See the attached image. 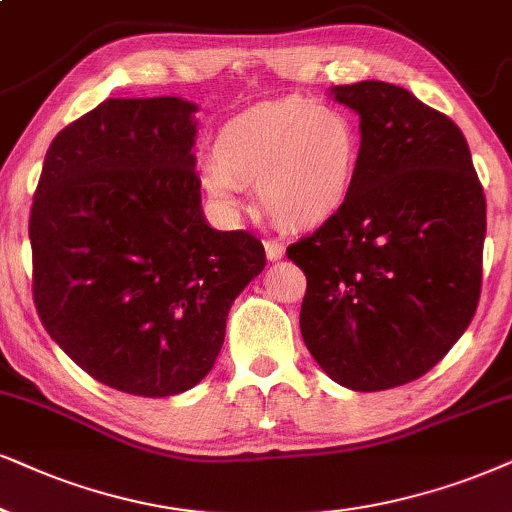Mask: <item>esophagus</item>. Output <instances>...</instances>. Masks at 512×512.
<instances>
[{
	"label": "esophagus",
	"instance_id": "1",
	"mask_svg": "<svg viewBox=\"0 0 512 512\" xmlns=\"http://www.w3.org/2000/svg\"><path fill=\"white\" fill-rule=\"evenodd\" d=\"M264 252H267V260L278 262L283 255H286V248H283L278 241H264Z\"/></svg>",
	"mask_w": 512,
	"mask_h": 512
}]
</instances>
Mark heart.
Returning <instances> with one entry per match:
<instances>
[{"mask_svg":"<svg viewBox=\"0 0 512 512\" xmlns=\"http://www.w3.org/2000/svg\"><path fill=\"white\" fill-rule=\"evenodd\" d=\"M359 132L338 108L290 96L231 120L200 184L224 215L241 208V184L257 186L283 229H314L338 215L359 170Z\"/></svg>","mask_w":512,"mask_h":512,"instance_id":"obj_1","label":"heart"}]
</instances>
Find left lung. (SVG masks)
<instances>
[{
	"mask_svg": "<svg viewBox=\"0 0 512 512\" xmlns=\"http://www.w3.org/2000/svg\"><path fill=\"white\" fill-rule=\"evenodd\" d=\"M359 115L352 196L286 250L307 276L300 331L326 375L378 392L428 373L475 316L487 203L463 132L409 89L331 87Z\"/></svg>",
	"mask_w": 512,
	"mask_h": 512,
	"instance_id": "left-lung-1",
	"label": "left lung"
}]
</instances>
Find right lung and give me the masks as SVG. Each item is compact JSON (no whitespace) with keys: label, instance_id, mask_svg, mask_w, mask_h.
Segmentation results:
<instances>
[{"label":"right lung","instance_id":"obj_1","mask_svg":"<svg viewBox=\"0 0 512 512\" xmlns=\"http://www.w3.org/2000/svg\"><path fill=\"white\" fill-rule=\"evenodd\" d=\"M196 103L106 99L56 134L30 212L37 314L82 371L137 397L191 390L264 248L200 205Z\"/></svg>","mask_w":512,"mask_h":512}]
</instances>
